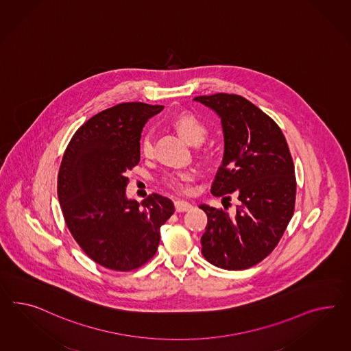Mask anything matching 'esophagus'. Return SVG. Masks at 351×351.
Here are the masks:
<instances>
[{"label": "esophagus", "mask_w": 351, "mask_h": 351, "mask_svg": "<svg viewBox=\"0 0 351 351\" xmlns=\"http://www.w3.org/2000/svg\"><path fill=\"white\" fill-rule=\"evenodd\" d=\"M174 207H176V211L177 213H184V211H189L192 208V205L187 202V201H176L174 202Z\"/></svg>", "instance_id": "obj_1"}]
</instances>
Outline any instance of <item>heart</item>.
<instances>
[{
	"mask_svg": "<svg viewBox=\"0 0 351 351\" xmlns=\"http://www.w3.org/2000/svg\"><path fill=\"white\" fill-rule=\"evenodd\" d=\"M173 125L177 128V131L183 136L189 144H201L207 135V128L197 117H195L191 113H183L178 117L174 118ZM140 150L145 158H152L154 155V134L152 131H147L141 137L140 141ZM193 180V173L189 171H177L167 173L164 176V183L176 189V191H187L189 183Z\"/></svg>",
	"mask_w": 351,
	"mask_h": 351,
	"instance_id": "obj_1",
	"label": "heart"
}]
</instances>
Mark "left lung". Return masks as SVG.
<instances>
[{
  "label": "left lung",
  "mask_w": 351,
  "mask_h": 351,
  "mask_svg": "<svg viewBox=\"0 0 351 351\" xmlns=\"http://www.w3.org/2000/svg\"><path fill=\"white\" fill-rule=\"evenodd\" d=\"M215 110L224 132V156L211 186L214 196L235 193V215L199 205L207 215L202 254L224 270H244L278 245L295 206L297 182L291 154L276 122L235 94L196 97Z\"/></svg>",
  "instance_id": "1"
}]
</instances>
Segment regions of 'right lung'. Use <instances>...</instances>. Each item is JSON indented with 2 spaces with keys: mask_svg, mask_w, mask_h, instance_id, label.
Returning a JSON list of instances; mask_svg holds the SVG:
<instances>
[{
  "mask_svg": "<svg viewBox=\"0 0 351 351\" xmlns=\"http://www.w3.org/2000/svg\"><path fill=\"white\" fill-rule=\"evenodd\" d=\"M162 108L134 101L106 109L75 132L63 154L57 195L64 223L86 256L109 270H136L153 258L160 226L174 213L158 193L141 204L126 197L143 128Z\"/></svg>",
  "mask_w": 351,
  "mask_h": 351,
  "instance_id": "1",
  "label": "right lung"
}]
</instances>
